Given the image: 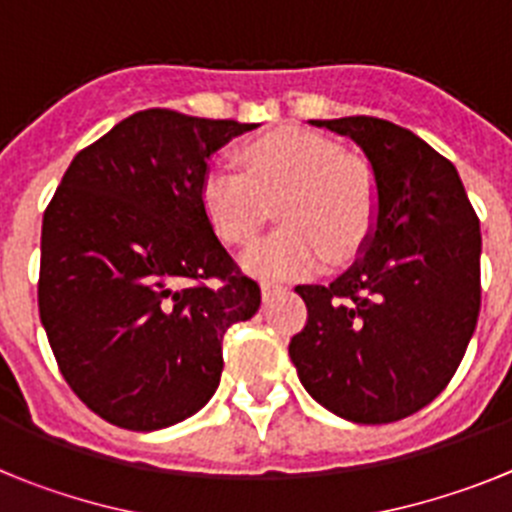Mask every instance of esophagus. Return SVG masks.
Instances as JSON below:
<instances>
[{"label": "esophagus", "mask_w": 512, "mask_h": 512, "mask_svg": "<svg viewBox=\"0 0 512 512\" xmlns=\"http://www.w3.org/2000/svg\"><path fill=\"white\" fill-rule=\"evenodd\" d=\"M279 292H284L282 284H274V282H264V284H261V297H264V302H269L271 297L279 295Z\"/></svg>", "instance_id": "obj_1"}]
</instances>
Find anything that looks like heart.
Returning <instances> with one entry per match:
<instances>
[{
	"mask_svg": "<svg viewBox=\"0 0 512 512\" xmlns=\"http://www.w3.org/2000/svg\"><path fill=\"white\" fill-rule=\"evenodd\" d=\"M243 171L217 164L200 184L207 223L228 246L256 238L277 205L282 230L246 251L253 277H307L325 261L341 264L372 235L379 194L372 169L312 130L287 128L251 140L241 151Z\"/></svg>",
	"mask_w": 512,
	"mask_h": 512,
	"instance_id": "b5f03b06",
	"label": "heart"
}]
</instances>
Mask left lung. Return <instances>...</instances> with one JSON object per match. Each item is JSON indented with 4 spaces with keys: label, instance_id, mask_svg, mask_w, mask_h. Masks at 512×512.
<instances>
[{
    "label": "left lung",
    "instance_id": "left-lung-1",
    "mask_svg": "<svg viewBox=\"0 0 512 512\" xmlns=\"http://www.w3.org/2000/svg\"><path fill=\"white\" fill-rule=\"evenodd\" d=\"M310 125L364 151L379 207L346 274L295 287L307 323L289 359L338 418L395 423L446 390L477 328L479 220L454 164L410 130L366 115Z\"/></svg>",
    "mask_w": 512,
    "mask_h": 512
}]
</instances>
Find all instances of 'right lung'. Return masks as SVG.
I'll return each mask as SVG.
<instances>
[{
    "label": "right lung",
    "mask_w": 512,
    "mask_h": 512,
    "mask_svg": "<svg viewBox=\"0 0 512 512\" xmlns=\"http://www.w3.org/2000/svg\"><path fill=\"white\" fill-rule=\"evenodd\" d=\"M253 128L135 112L76 153L45 207L40 320L63 379L107 423L158 431L197 413L225 330L259 310L200 202L212 153Z\"/></svg>",
    "instance_id": "obj_1"
}]
</instances>
